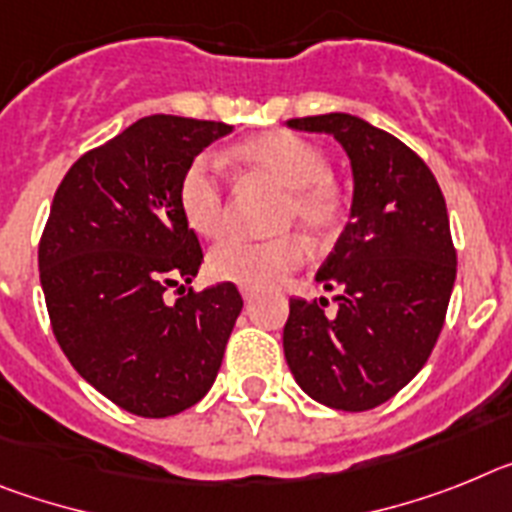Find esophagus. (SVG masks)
I'll return each instance as SVG.
<instances>
[{"label": "esophagus", "mask_w": 512, "mask_h": 512, "mask_svg": "<svg viewBox=\"0 0 512 512\" xmlns=\"http://www.w3.org/2000/svg\"><path fill=\"white\" fill-rule=\"evenodd\" d=\"M242 299L250 304V301L255 299V291H252V288H242Z\"/></svg>", "instance_id": "1"}]
</instances>
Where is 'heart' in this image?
I'll return each mask as SVG.
<instances>
[{"instance_id": "1", "label": "heart", "mask_w": 512, "mask_h": 512, "mask_svg": "<svg viewBox=\"0 0 512 512\" xmlns=\"http://www.w3.org/2000/svg\"><path fill=\"white\" fill-rule=\"evenodd\" d=\"M234 162L262 180L286 190L283 224L301 226L311 239H327L345 216V193L327 175V157L319 146L291 131H268L239 141L231 149ZM180 211L190 229L203 239H216L226 229V198L219 164L211 154H198L185 167L177 188ZM306 260V242L296 234L273 242L226 239L213 247L208 270L216 281L242 288H270Z\"/></svg>"}]
</instances>
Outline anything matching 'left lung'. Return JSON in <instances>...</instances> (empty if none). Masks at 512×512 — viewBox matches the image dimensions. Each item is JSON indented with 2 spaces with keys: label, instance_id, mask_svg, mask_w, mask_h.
Listing matches in <instances>:
<instances>
[{
  "label": "left lung",
  "instance_id": "8db88e82",
  "mask_svg": "<svg viewBox=\"0 0 512 512\" xmlns=\"http://www.w3.org/2000/svg\"><path fill=\"white\" fill-rule=\"evenodd\" d=\"M288 126L340 141L353 206L317 273L324 291H337V311H324L327 299H291L283 353L311 399L373 410L415 379L443 330L456 281L446 201L410 146L358 115H309Z\"/></svg>",
  "mask_w": 512,
  "mask_h": 512
}]
</instances>
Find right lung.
<instances>
[{"label": "right lung", "instance_id": "add662e5", "mask_svg": "<svg viewBox=\"0 0 512 512\" xmlns=\"http://www.w3.org/2000/svg\"><path fill=\"white\" fill-rule=\"evenodd\" d=\"M234 128L146 115L71 164L38 247L53 335L87 384L139 417H170L216 381L242 311L234 283H193L201 242L177 201L180 177Z\"/></svg>", "mask_w": 512, "mask_h": 512}]
</instances>
